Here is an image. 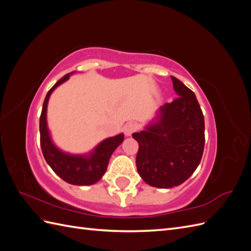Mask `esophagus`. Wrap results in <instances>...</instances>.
<instances>
[{"mask_svg": "<svg viewBox=\"0 0 251 251\" xmlns=\"http://www.w3.org/2000/svg\"><path fill=\"white\" fill-rule=\"evenodd\" d=\"M137 130H138V126L135 123H127L124 126V132L126 136H131L134 132H136Z\"/></svg>", "mask_w": 251, "mask_h": 251, "instance_id": "1", "label": "esophagus"}]
</instances>
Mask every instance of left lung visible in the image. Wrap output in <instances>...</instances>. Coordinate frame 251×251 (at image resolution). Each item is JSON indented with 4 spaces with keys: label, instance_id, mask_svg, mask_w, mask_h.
<instances>
[{
    "label": "left lung",
    "instance_id": "1",
    "mask_svg": "<svg viewBox=\"0 0 251 251\" xmlns=\"http://www.w3.org/2000/svg\"><path fill=\"white\" fill-rule=\"evenodd\" d=\"M171 77L178 97L162 105L157 124L132 135L139 144L138 174L148 184L160 188L180 185L192 176L205 143L204 116L195 93Z\"/></svg>",
    "mask_w": 251,
    "mask_h": 251
}]
</instances>
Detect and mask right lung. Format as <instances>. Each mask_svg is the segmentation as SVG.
Returning <instances> with one entry per match:
<instances>
[{
	"mask_svg": "<svg viewBox=\"0 0 251 251\" xmlns=\"http://www.w3.org/2000/svg\"><path fill=\"white\" fill-rule=\"evenodd\" d=\"M70 74H66L53 86L45 97L40 117L41 148L45 160L56 175L64 181L74 185H91L100 180L107 171L110 157L113 151L124 140V134H120L103 140L97 146L90 156H72L57 150L52 143L47 128L46 112L49 97L60 83L69 78Z\"/></svg>",
	"mask_w": 251,
	"mask_h": 251,
	"instance_id": "right-lung-1",
	"label": "right lung"
}]
</instances>
